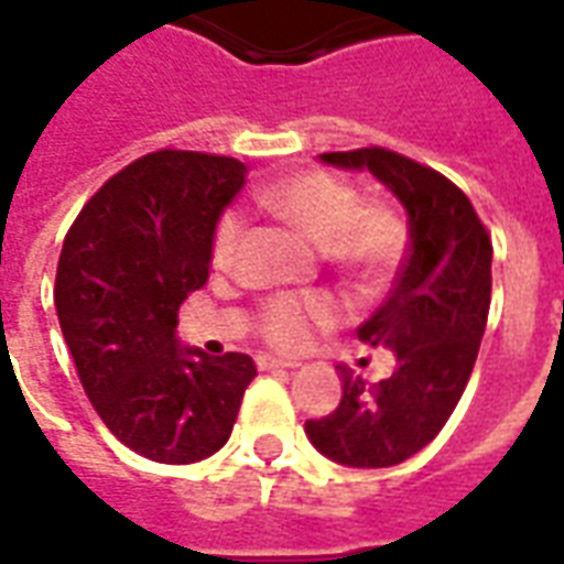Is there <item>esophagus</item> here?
Returning a JSON list of instances; mask_svg holds the SVG:
<instances>
[{"label": "esophagus", "instance_id": "esophagus-1", "mask_svg": "<svg viewBox=\"0 0 564 564\" xmlns=\"http://www.w3.org/2000/svg\"><path fill=\"white\" fill-rule=\"evenodd\" d=\"M257 367H260V370H295L299 361H283V358H274V356H260L257 358Z\"/></svg>", "mask_w": 564, "mask_h": 564}]
</instances>
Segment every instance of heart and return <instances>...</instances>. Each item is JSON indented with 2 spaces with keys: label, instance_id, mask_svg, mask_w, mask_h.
Returning <instances> with one entry per match:
<instances>
[{
  "label": "heart",
  "instance_id": "heart-1",
  "mask_svg": "<svg viewBox=\"0 0 564 564\" xmlns=\"http://www.w3.org/2000/svg\"><path fill=\"white\" fill-rule=\"evenodd\" d=\"M260 206L325 250V257L361 286H373L394 269L406 229L386 206L361 203V194L328 173H299L262 187ZM241 239L239 215H220L212 232V265L227 269ZM337 323V304L325 295H274L257 316V335L281 352H302Z\"/></svg>",
  "mask_w": 564,
  "mask_h": 564
}]
</instances>
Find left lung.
Returning <instances> with one entry per match:
<instances>
[{
    "mask_svg": "<svg viewBox=\"0 0 564 564\" xmlns=\"http://www.w3.org/2000/svg\"><path fill=\"white\" fill-rule=\"evenodd\" d=\"M325 164L370 170L403 203L410 250L388 299L358 340L398 356L391 377L365 382L340 367L344 398L304 424L316 452L344 466H398L436 440L473 377L490 314L494 241L469 197L433 166L382 145L319 154Z\"/></svg>",
    "mask_w": 564,
    "mask_h": 564,
    "instance_id": "8db88e82",
    "label": "left lung"
}]
</instances>
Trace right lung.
Here are the masks:
<instances>
[{
  "mask_svg": "<svg viewBox=\"0 0 564 564\" xmlns=\"http://www.w3.org/2000/svg\"><path fill=\"white\" fill-rule=\"evenodd\" d=\"M245 173L227 154L158 149L107 178L62 241L53 299L77 377L112 436L154 463L224 448L257 377L245 352L212 358L176 340Z\"/></svg>",
  "mask_w": 564,
  "mask_h": 564,
  "instance_id": "add662e5",
  "label": "right lung"
}]
</instances>
